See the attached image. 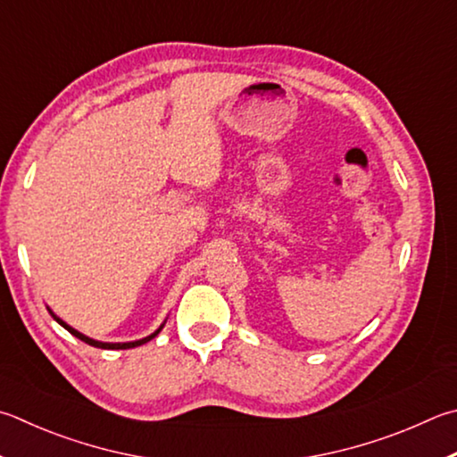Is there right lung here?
<instances>
[{
  "mask_svg": "<svg viewBox=\"0 0 457 457\" xmlns=\"http://www.w3.org/2000/svg\"><path fill=\"white\" fill-rule=\"evenodd\" d=\"M49 313L54 315V312H52V310H49ZM54 320H55L57 323H60V326H63L65 329H68L71 336H76L78 339H81V342H86V344L94 345V347H102V350H129V347H137V345H142V344L149 342V339H154L157 334H160L162 328H163V323H162V326L157 328L152 336H147V337H144V339H137V342H126V344H107V342H97V339H91V337H87V336H84V334H79L78 329H73L71 326H68V323H65L63 320L57 318V315H54Z\"/></svg>",
  "mask_w": 457,
  "mask_h": 457,
  "instance_id": "add662e5",
  "label": "right lung"
}]
</instances>
